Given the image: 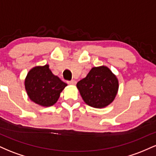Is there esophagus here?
<instances>
[{
	"label": "esophagus",
	"mask_w": 156,
	"mask_h": 156,
	"mask_svg": "<svg viewBox=\"0 0 156 156\" xmlns=\"http://www.w3.org/2000/svg\"><path fill=\"white\" fill-rule=\"evenodd\" d=\"M68 84H70V85H76V80H72L70 81H67Z\"/></svg>",
	"instance_id": "1"
}]
</instances>
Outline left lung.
Listing matches in <instances>:
<instances>
[{
    "instance_id": "8db88e82",
    "label": "left lung",
    "mask_w": 156,
    "mask_h": 156,
    "mask_svg": "<svg viewBox=\"0 0 156 156\" xmlns=\"http://www.w3.org/2000/svg\"><path fill=\"white\" fill-rule=\"evenodd\" d=\"M83 101L93 108H102L114 101L119 89L117 76L105 66L94 67L77 83Z\"/></svg>"
}]
</instances>
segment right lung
Wrapping results in <instances>:
<instances>
[{"label": "right lung", "mask_w": 156, "mask_h": 156, "mask_svg": "<svg viewBox=\"0 0 156 156\" xmlns=\"http://www.w3.org/2000/svg\"><path fill=\"white\" fill-rule=\"evenodd\" d=\"M67 86L58 76H54L49 65L36 66L27 74L25 88L30 100L41 106L54 105L60 93Z\"/></svg>", "instance_id": "right-lung-1"}]
</instances>
